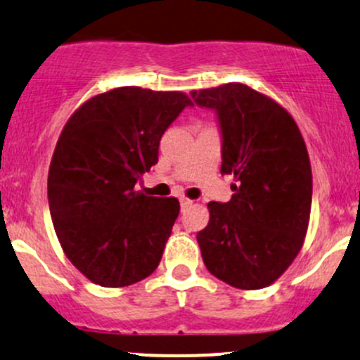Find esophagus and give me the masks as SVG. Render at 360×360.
<instances>
[{
	"instance_id": "1",
	"label": "esophagus",
	"mask_w": 360,
	"mask_h": 360,
	"mask_svg": "<svg viewBox=\"0 0 360 360\" xmlns=\"http://www.w3.org/2000/svg\"><path fill=\"white\" fill-rule=\"evenodd\" d=\"M180 205H181V210H185V207H191L192 205H194V201H192V199L184 198V199H180Z\"/></svg>"
}]
</instances>
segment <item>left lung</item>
<instances>
[{"label":"left lung","mask_w":360,"mask_h":360,"mask_svg":"<svg viewBox=\"0 0 360 360\" xmlns=\"http://www.w3.org/2000/svg\"><path fill=\"white\" fill-rule=\"evenodd\" d=\"M221 128V175L232 199L207 202L198 234L206 269L239 290L276 283L305 243L312 206V168L298 124L276 100L243 83L194 90Z\"/></svg>","instance_id":"left-lung-1"}]
</instances>
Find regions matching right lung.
Segmentation results:
<instances>
[{
  "instance_id": "right-lung-1",
  "label": "right lung",
  "mask_w": 360,
  "mask_h": 360,
  "mask_svg": "<svg viewBox=\"0 0 360 360\" xmlns=\"http://www.w3.org/2000/svg\"><path fill=\"white\" fill-rule=\"evenodd\" d=\"M187 105L184 91L112 88L81 103L62 129L48 202L65 257L91 283L123 288L158 269L180 202L135 184L158 162L162 133Z\"/></svg>"
}]
</instances>
